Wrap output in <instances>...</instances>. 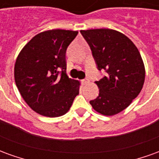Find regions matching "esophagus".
Masks as SVG:
<instances>
[{
    "label": "esophagus",
    "mask_w": 159,
    "mask_h": 159,
    "mask_svg": "<svg viewBox=\"0 0 159 159\" xmlns=\"http://www.w3.org/2000/svg\"><path fill=\"white\" fill-rule=\"evenodd\" d=\"M89 82V79H83L82 80V83H83V85H87L88 83Z\"/></svg>",
    "instance_id": "esophagus-1"
}]
</instances>
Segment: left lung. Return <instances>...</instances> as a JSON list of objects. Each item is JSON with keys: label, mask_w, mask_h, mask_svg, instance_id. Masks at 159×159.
Wrapping results in <instances>:
<instances>
[{"label": "left lung", "mask_w": 159, "mask_h": 159, "mask_svg": "<svg viewBox=\"0 0 159 159\" xmlns=\"http://www.w3.org/2000/svg\"><path fill=\"white\" fill-rule=\"evenodd\" d=\"M98 69L107 76L95 83L100 89L89 103L97 112L113 116L129 106L142 89L145 66L139 50L123 33L111 29L81 30Z\"/></svg>", "instance_id": "left-lung-1"}]
</instances>
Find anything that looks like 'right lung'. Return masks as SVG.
Segmentation results:
<instances>
[{
	"instance_id": "1",
	"label": "right lung",
	"mask_w": 159,
	"mask_h": 159,
	"mask_svg": "<svg viewBox=\"0 0 159 159\" xmlns=\"http://www.w3.org/2000/svg\"><path fill=\"white\" fill-rule=\"evenodd\" d=\"M78 31L50 30L37 34L19 52L14 79L27 105L40 115L66 114L79 93L80 83L66 74V49Z\"/></svg>"
}]
</instances>
